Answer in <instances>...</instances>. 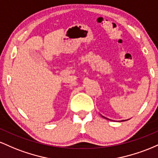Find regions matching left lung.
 Wrapping results in <instances>:
<instances>
[{"label":"left lung","instance_id":"left-lung-1","mask_svg":"<svg viewBox=\"0 0 158 158\" xmlns=\"http://www.w3.org/2000/svg\"><path fill=\"white\" fill-rule=\"evenodd\" d=\"M102 117H103V118H105V119H108V120H110V119H108V118H106V117H103V116H102Z\"/></svg>","mask_w":158,"mask_h":158}]
</instances>
